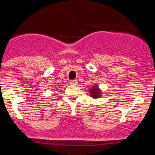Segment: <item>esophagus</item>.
Here are the masks:
<instances>
[{"mask_svg": "<svg viewBox=\"0 0 155 155\" xmlns=\"http://www.w3.org/2000/svg\"><path fill=\"white\" fill-rule=\"evenodd\" d=\"M77 81L76 80H71L70 81V84H72V85H76L77 84Z\"/></svg>", "mask_w": 155, "mask_h": 155, "instance_id": "1", "label": "esophagus"}]
</instances>
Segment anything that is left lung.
Returning a JSON list of instances; mask_svg holds the SVG:
<instances>
[{"label":"left lung","mask_w":155,"mask_h":155,"mask_svg":"<svg viewBox=\"0 0 155 155\" xmlns=\"http://www.w3.org/2000/svg\"><path fill=\"white\" fill-rule=\"evenodd\" d=\"M90 93H91V96L93 97V98H99L100 95H101V91H100L99 88L98 87V86L95 84L94 86H93L91 88V91H90Z\"/></svg>","instance_id":"left-lung-1"}]
</instances>
